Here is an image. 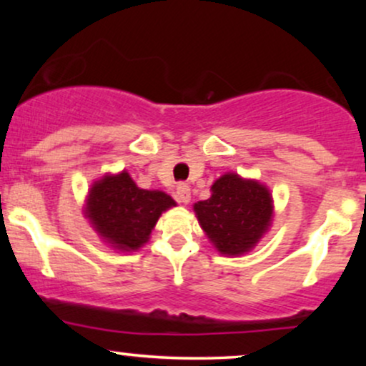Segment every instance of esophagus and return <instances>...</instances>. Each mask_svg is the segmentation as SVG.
Masks as SVG:
<instances>
[{"instance_id": "1", "label": "esophagus", "mask_w": 366, "mask_h": 366, "mask_svg": "<svg viewBox=\"0 0 366 366\" xmlns=\"http://www.w3.org/2000/svg\"><path fill=\"white\" fill-rule=\"evenodd\" d=\"M177 199L184 204L191 201V189H189L187 184H179L177 186Z\"/></svg>"}]
</instances>
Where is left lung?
I'll return each mask as SVG.
<instances>
[{"label": "left lung", "mask_w": 366, "mask_h": 366, "mask_svg": "<svg viewBox=\"0 0 366 366\" xmlns=\"http://www.w3.org/2000/svg\"><path fill=\"white\" fill-rule=\"evenodd\" d=\"M272 196L256 180L227 174L212 186V197L194 204L199 225L222 254L249 251L270 225Z\"/></svg>", "instance_id": "left-lung-1"}]
</instances>
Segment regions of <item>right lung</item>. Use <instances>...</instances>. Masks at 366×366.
Masks as SVG:
<instances>
[{
  "instance_id": "add662e5",
  "label": "right lung",
  "mask_w": 366,
  "mask_h": 366,
  "mask_svg": "<svg viewBox=\"0 0 366 366\" xmlns=\"http://www.w3.org/2000/svg\"><path fill=\"white\" fill-rule=\"evenodd\" d=\"M175 201L162 191L136 186L127 172L107 175L89 191L87 217L108 242L119 249H137L148 241L159 215Z\"/></svg>"
}]
</instances>
